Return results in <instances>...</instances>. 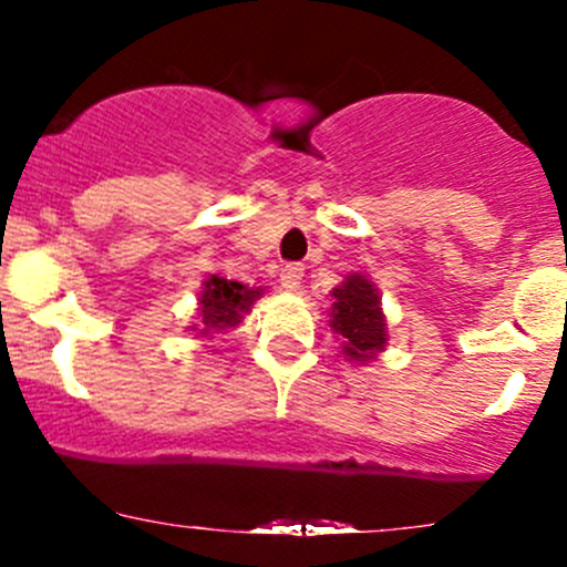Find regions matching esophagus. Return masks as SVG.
Masks as SVG:
<instances>
[{
    "label": "esophagus",
    "mask_w": 567,
    "mask_h": 567,
    "mask_svg": "<svg viewBox=\"0 0 567 567\" xmlns=\"http://www.w3.org/2000/svg\"><path fill=\"white\" fill-rule=\"evenodd\" d=\"M301 277H305V266L301 262H288L282 268V274H279V282H282L285 290H299Z\"/></svg>",
    "instance_id": "34e87169"
}]
</instances>
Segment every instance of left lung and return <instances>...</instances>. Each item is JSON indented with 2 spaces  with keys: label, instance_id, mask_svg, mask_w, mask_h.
<instances>
[{
  "label": "left lung",
  "instance_id": "left-lung-1",
  "mask_svg": "<svg viewBox=\"0 0 567 567\" xmlns=\"http://www.w3.org/2000/svg\"><path fill=\"white\" fill-rule=\"evenodd\" d=\"M334 307H331V326L346 337V357L357 362H368L381 351L386 342L384 316L379 307V293L364 277L353 274L340 288L331 290Z\"/></svg>",
  "mask_w": 567,
  "mask_h": 567
}]
</instances>
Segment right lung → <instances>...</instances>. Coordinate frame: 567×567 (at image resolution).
Here are the masks:
<instances>
[{"label": "right lung", "instance_id": "add662e5", "mask_svg": "<svg viewBox=\"0 0 567 567\" xmlns=\"http://www.w3.org/2000/svg\"><path fill=\"white\" fill-rule=\"evenodd\" d=\"M257 296H260V288L251 290L249 285L233 282V279L216 277V274L205 279L203 296H199V307H203V326H205L203 334L210 329H227V326H236Z\"/></svg>", "mask_w": 567, "mask_h": 567}]
</instances>
